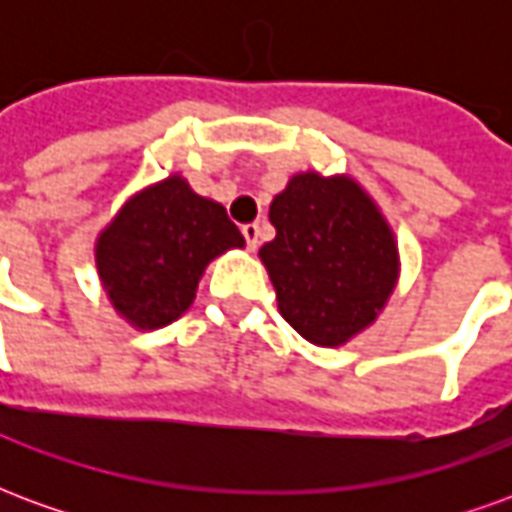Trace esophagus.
I'll return each mask as SVG.
<instances>
[{
    "mask_svg": "<svg viewBox=\"0 0 512 512\" xmlns=\"http://www.w3.org/2000/svg\"><path fill=\"white\" fill-rule=\"evenodd\" d=\"M241 233H244V238H246V246L255 252L257 244H260V224H255V222L244 224V227H241Z\"/></svg>",
    "mask_w": 512,
    "mask_h": 512,
    "instance_id": "obj_1",
    "label": "esophagus"
}]
</instances>
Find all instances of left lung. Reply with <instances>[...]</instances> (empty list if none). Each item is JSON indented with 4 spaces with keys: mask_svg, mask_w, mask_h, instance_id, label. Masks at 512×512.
I'll return each mask as SVG.
<instances>
[{
    "mask_svg": "<svg viewBox=\"0 0 512 512\" xmlns=\"http://www.w3.org/2000/svg\"><path fill=\"white\" fill-rule=\"evenodd\" d=\"M268 219L277 238L260 249V260L282 318L304 340L334 348L376 321L400 263L395 235L356 180L293 175Z\"/></svg>",
    "mask_w": 512,
    "mask_h": 512,
    "instance_id": "1",
    "label": "left lung"
}]
</instances>
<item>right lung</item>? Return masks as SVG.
Returning a JSON list of instances; mask_svg holds the SVG:
<instances>
[{"label": "right lung", "mask_w": 512, "mask_h": 512, "mask_svg": "<svg viewBox=\"0 0 512 512\" xmlns=\"http://www.w3.org/2000/svg\"><path fill=\"white\" fill-rule=\"evenodd\" d=\"M244 235L219 202L172 175L123 205L95 244L106 296L136 329H161L189 310L202 271Z\"/></svg>", "instance_id": "add662e5"}]
</instances>
